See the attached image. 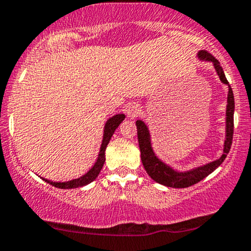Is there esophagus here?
<instances>
[{
	"label": "esophagus",
	"instance_id": "34e87169",
	"mask_svg": "<svg viewBox=\"0 0 251 251\" xmlns=\"http://www.w3.org/2000/svg\"><path fill=\"white\" fill-rule=\"evenodd\" d=\"M126 112H127V116L129 118H136V117L140 116L141 113V107L135 103L128 104L127 107H126Z\"/></svg>",
	"mask_w": 251,
	"mask_h": 251
}]
</instances>
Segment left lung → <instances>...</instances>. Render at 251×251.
Masks as SVG:
<instances>
[{"label":"left lung","mask_w":251,"mask_h":251,"mask_svg":"<svg viewBox=\"0 0 251 251\" xmlns=\"http://www.w3.org/2000/svg\"><path fill=\"white\" fill-rule=\"evenodd\" d=\"M198 59L201 61H208L213 63L217 74L223 83L228 85V95H227V106H226V136H225V144L223 155L218 160L212 161L210 163H206L204 166L193 168V169L186 171H177L168 166L167 163L162 161L155 155L153 147H151V133L147 125L142 120H136L135 125L138 128V140L139 147L141 151V161L144 164L146 171L151 178H153L155 182L158 184H162L168 188H188L193 184L201 182L206 176L210 175L211 173L217 169L221 163L224 162L227 154L229 153V149L233 142V133H234V109H235V103H234V95L231 90L229 83H228L226 76H225L224 69L220 66V62L214 58L211 53L206 50H199Z\"/></svg>","instance_id":"obj_1"}]
</instances>
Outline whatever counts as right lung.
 <instances>
[{
  "instance_id": "1",
  "label": "right lung",
  "mask_w": 251,
  "mask_h": 251,
  "mask_svg": "<svg viewBox=\"0 0 251 251\" xmlns=\"http://www.w3.org/2000/svg\"><path fill=\"white\" fill-rule=\"evenodd\" d=\"M125 119V115L124 113H118V115L111 117V118L107 119L105 123V126H104V134H103V140L102 145H100V154H98V157L96 162L91 168L90 170L88 171L87 174H84L83 176L78 177V178L68 180V182H53V180H50L47 178H43L46 183L50 184V185L55 186V188L59 189H75V188H82V186L87 185V184L91 183L93 180L97 178V176L100 175V170H102L103 164L105 162V149L107 144L110 142L111 136L113 135L116 128L120 125V123Z\"/></svg>"
}]
</instances>
